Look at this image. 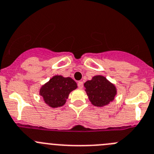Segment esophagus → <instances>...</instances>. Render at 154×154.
I'll use <instances>...</instances> for the list:
<instances>
[{
  "instance_id": "34e87169",
  "label": "esophagus",
  "mask_w": 154,
  "mask_h": 154,
  "mask_svg": "<svg viewBox=\"0 0 154 154\" xmlns=\"http://www.w3.org/2000/svg\"><path fill=\"white\" fill-rule=\"evenodd\" d=\"M78 87L79 88H83V82H81V81L79 82H78Z\"/></svg>"
}]
</instances>
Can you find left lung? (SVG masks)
Segmentation results:
<instances>
[{
  "label": "left lung",
  "mask_w": 154,
  "mask_h": 154,
  "mask_svg": "<svg viewBox=\"0 0 154 154\" xmlns=\"http://www.w3.org/2000/svg\"><path fill=\"white\" fill-rule=\"evenodd\" d=\"M85 91L93 105L103 107L115 99L116 87L102 75H95L84 84Z\"/></svg>",
  "instance_id": "1"
}]
</instances>
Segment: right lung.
Here are the masks:
<instances>
[{
    "label": "right lung",
    "mask_w": 154,
    "mask_h": 154,
    "mask_svg": "<svg viewBox=\"0 0 154 154\" xmlns=\"http://www.w3.org/2000/svg\"><path fill=\"white\" fill-rule=\"evenodd\" d=\"M77 88V84L70 77L55 75L39 89V94L45 103L51 108H59L65 105L69 94Z\"/></svg>",
    "instance_id": "obj_1"
}]
</instances>
